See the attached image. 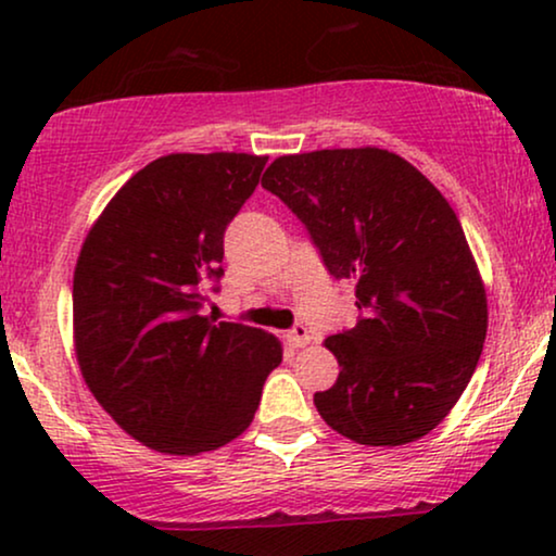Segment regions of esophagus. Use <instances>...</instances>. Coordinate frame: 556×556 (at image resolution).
<instances>
[{
	"mask_svg": "<svg viewBox=\"0 0 556 556\" xmlns=\"http://www.w3.org/2000/svg\"><path fill=\"white\" fill-rule=\"evenodd\" d=\"M286 339H288V344L295 346V349L306 346V344H311V331L303 324H295L293 329L286 333Z\"/></svg>",
	"mask_w": 556,
	"mask_h": 556,
	"instance_id": "esophagus-1",
	"label": "esophagus"
}]
</instances>
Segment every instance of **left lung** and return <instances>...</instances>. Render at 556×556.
I'll return each instance as SVG.
<instances>
[{"instance_id": "obj_1", "label": "left lung", "mask_w": 556, "mask_h": 556, "mask_svg": "<svg viewBox=\"0 0 556 556\" xmlns=\"http://www.w3.org/2000/svg\"><path fill=\"white\" fill-rule=\"evenodd\" d=\"M263 187L306 225L329 276L356 283L359 321L324 341L339 362L314 405L362 445H405L443 422L489 329L483 280L443 194L384 149L278 156Z\"/></svg>"}]
</instances>
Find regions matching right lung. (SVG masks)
Segmentation results:
<instances>
[{
    "instance_id": "obj_1",
    "label": "right lung",
    "mask_w": 556,
    "mask_h": 556,
    "mask_svg": "<svg viewBox=\"0 0 556 556\" xmlns=\"http://www.w3.org/2000/svg\"><path fill=\"white\" fill-rule=\"evenodd\" d=\"M268 156L169 154L136 172L90 227L73 276L75 354L101 407L151 451H217L248 430L280 341L202 316L225 230Z\"/></svg>"
}]
</instances>
